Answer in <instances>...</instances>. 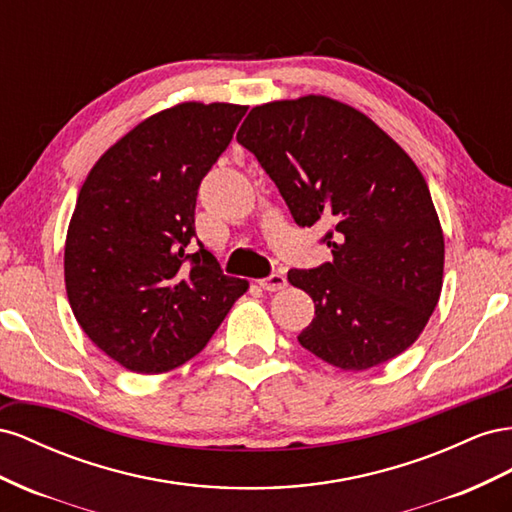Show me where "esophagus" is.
<instances>
[{
  "instance_id": "obj_1",
  "label": "esophagus",
  "mask_w": 512,
  "mask_h": 512,
  "mask_svg": "<svg viewBox=\"0 0 512 512\" xmlns=\"http://www.w3.org/2000/svg\"><path fill=\"white\" fill-rule=\"evenodd\" d=\"M257 283L261 289H266V291H281L287 287V279L283 274H272V276H268V279H261Z\"/></svg>"
}]
</instances>
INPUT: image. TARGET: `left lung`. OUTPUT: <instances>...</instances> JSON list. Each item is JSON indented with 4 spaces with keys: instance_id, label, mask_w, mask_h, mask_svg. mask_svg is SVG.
Masks as SVG:
<instances>
[{
    "instance_id": "obj_1",
    "label": "left lung",
    "mask_w": 512,
    "mask_h": 512,
    "mask_svg": "<svg viewBox=\"0 0 512 512\" xmlns=\"http://www.w3.org/2000/svg\"><path fill=\"white\" fill-rule=\"evenodd\" d=\"M300 227L328 223L332 261L289 270L315 302L300 345L367 371L425 330L444 283V231L429 186L369 115L321 94L257 105L238 130Z\"/></svg>"
}]
</instances>
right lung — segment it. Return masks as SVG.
<instances>
[{
    "label": "right lung",
    "mask_w": 512,
    "mask_h": 512,
    "mask_svg": "<svg viewBox=\"0 0 512 512\" xmlns=\"http://www.w3.org/2000/svg\"><path fill=\"white\" fill-rule=\"evenodd\" d=\"M246 105L188 100L115 141L87 173L64 246L70 309L124 369L156 375L199 354L248 281L195 238L197 188Z\"/></svg>",
    "instance_id": "1"
}]
</instances>
